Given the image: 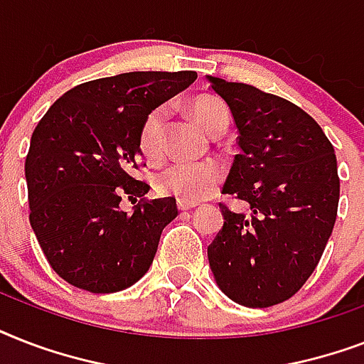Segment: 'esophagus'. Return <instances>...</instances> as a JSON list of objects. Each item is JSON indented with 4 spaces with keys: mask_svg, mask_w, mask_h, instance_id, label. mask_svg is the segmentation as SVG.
Segmentation results:
<instances>
[{
    "mask_svg": "<svg viewBox=\"0 0 364 364\" xmlns=\"http://www.w3.org/2000/svg\"><path fill=\"white\" fill-rule=\"evenodd\" d=\"M196 208V204H187V202H181V200H177V210L179 211H191Z\"/></svg>",
    "mask_w": 364,
    "mask_h": 364,
    "instance_id": "1",
    "label": "esophagus"
}]
</instances>
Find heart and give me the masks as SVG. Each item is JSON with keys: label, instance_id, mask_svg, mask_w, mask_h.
<instances>
[{"label": "heart", "instance_id": "heart-1", "mask_svg": "<svg viewBox=\"0 0 364 364\" xmlns=\"http://www.w3.org/2000/svg\"><path fill=\"white\" fill-rule=\"evenodd\" d=\"M191 111L198 124L211 136L227 130V105L215 96L205 94V96L194 98ZM168 115H170L168 105H159L153 111H149V115L143 119L139 136H137V147L143 159L149 162H156L164 153V132ZM221 179V170L210 162H173L154 173L153 185L156 193L173 196L187 204H198L215 193Z\"/></svg>", "mask_w": 364, "mask_h": 364}]
</instances>
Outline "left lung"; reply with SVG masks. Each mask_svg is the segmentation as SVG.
Wrapping results in <instances>:
<instances>
[{"label": "left lung", "mask_w": 364, "mask_h": 364, "mask_svg": "<svg viewBox=\"0 0 364 364\" xmlns=\"http://www.w3.org/2000/svg\"><path fill=\"white\" fill-rule=\"evenodd\" d=\"M238 128L240 153L223 193L247 213L219 204L225 225L208 247L219 287L242 306L285 302L314 274L338 213L333 143L299 105L245 82L208 77Z\"/></svg>", "instance_id": "left-lung-1"}]
</instances>
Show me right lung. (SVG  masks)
Masks as SVG:
<instances>
[{
	"instance_id": "right-lung-1",
	"label": "right lung",
	"mask_w": 364,
	"mask_h": 364,
	"mask_svg": "<svg viewBox=\"0 0 364 364\" xmlns=\"http://www.w3.org/2000/svg\"><path fill=\"white\" fill-rule=\"evenodd\" d=\"M196 71H130L82 82L60 96L31 134L26 156L30 223L48 264L90 293H117L149 270L176 198L149 200L137 136L149 111ZM122 196L139 198L130 216ZM136 202V200H134Z\"/></svg>"
}]
</instances>
